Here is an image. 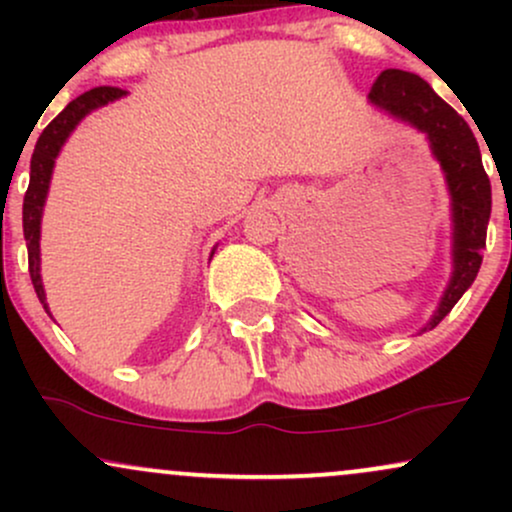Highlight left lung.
<instances>
[{
  "mask_svg": "<svg viewBox=\"0 0 512 512\" xmlns=\"http://www.w3.org/2000/svg\"><path fill=\"white\" fill-rule=\"evenodd\" d=\"M370 103L387 110L428 134L433 154L448 178L455 223V272L436 315L424 330L436 327L462 293L477 279L486 248V226L491 216V182L481 166V151L472 129L421 76L385 69L368 93Z\"/></svg>",
  "mask_w": 512,
  "mask_h": 512,
  "instance_id": "obj_1",
  "label": "left lung"
}]
</instances>
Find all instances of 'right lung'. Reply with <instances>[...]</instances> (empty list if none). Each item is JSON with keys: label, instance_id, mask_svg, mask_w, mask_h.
<instances>
[{"label": "right lung", "instance_id": "obj_1", "mask_svg": "<svg viewBox=\"0 0 512 512\" xmlns=\"http://www.w3.org/2000/svg\"><path fill=\"white\" fill-rule=\"evenodd\" d=\"M120 96H125V91L115 86H98L81 93L79 98H74V101L43 129V134H40L38 142H35L31 156V182H28L26 197H23V236H26L28 245V272H31L33 289L38 293L45 310H48V303H45V289L43 281H40V219H43V204L45 197H48L52 166H55V158L60 154L62 144L67 142L69 134H72V129L79 125L91 110L108 105Z\"/></svg>", "mask_w": 512, "mask_h": 512}]
</instances>
